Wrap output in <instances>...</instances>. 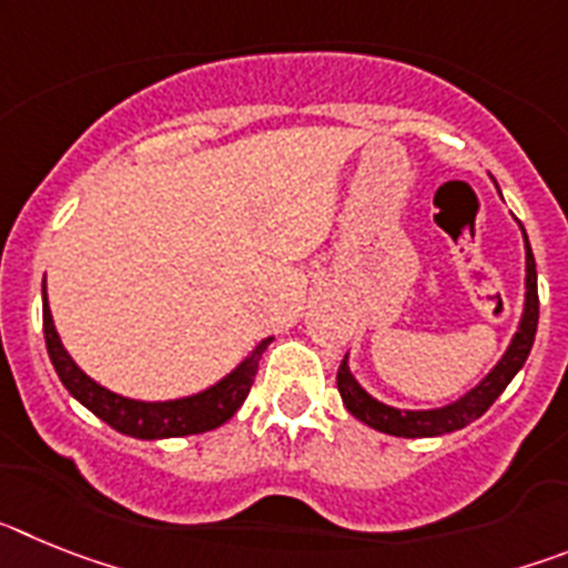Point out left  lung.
Segmentation results:
<instances>
[{
	"label": "left lung",
	"mask_w": 568,
	"mask_h": 568,
	"mask_svg": "<svg viewBox=\"0 0 568 568\" xmlns=\"http://www.w3.org/2000/svg\"><path fill=\"white\" fill-rule=\"evenodd\" d=\"M526 239V233H524ZM538 315H540V301H538V270H535V255H531L529 239H526V310L524 321H520L518 335L511 338L509 349L500 358V364L480 381L471 393H466L464 398L455 400V404L444 406V409H424V413H404V409H393V406L381 404V400L369 398L358 386V381L349 375V366L346 361H341L338 366V393L344 406L358 420H364L366 426H373L378 433L398 435V438H435V435L455 433V429H464L466 424H471L475 418L489 409L498 395L504 393L509 381L518 375L520 366L526 364L531 353V344H535V333H538Z\"/></svg>",
	"instance_id": "8db88e82"
}]
</instances>
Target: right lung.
Wrapping results in <instances>:
<instances>
[{
	"instance_id": "right-lung-1",
	"label": "right lung",
	"mask_w": 568,
	"mask_h": 568,
	"mask_svg": "<svg viewBox=\"0 0 568 568\" xmlns=\"http://www.w3.org/2000/svg\"><path fill=\"white\" fill-rule=\"evenodd\" d=\"M42 324L48 355L50 361H53V369H57L64 389H68L79 404L88 406L97 418H102L104 424L113 426L115 433L142 440L182 438V435L210 433L215 426L227 424V420L239 413V406L244 404V398L250 395V386H253L255 373H258L261 355H264V349H267L270 341H261L253 349V355H250L239 369H233L227 378L219 381V384L210 386V389H204V393L179 400H164V404H144V400H130L122 398V395L110 393V389L99 386L97 381L88 378V375L73 364V358L64 353L62 341H59L53 318H50L48 295H44Z\"/></svg>"
}]
</instances>
